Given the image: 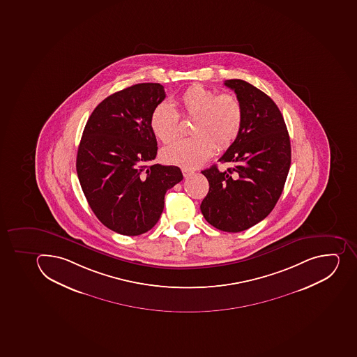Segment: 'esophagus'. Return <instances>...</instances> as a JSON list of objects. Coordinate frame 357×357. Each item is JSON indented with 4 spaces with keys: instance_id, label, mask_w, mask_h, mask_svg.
<instances>
[{
    "instance_id": "34e87169",
    "label": "esophagus",
    "mask_w": 357,
    "mask_h": 357,
    "mask_svg": "<svg viewBox=\"0 0 357 357\" xmlns=\"http://www.w3.org/2000/svg\"><path fill=\"white\" fill-rule=\"evenodd\" d=\"M182 173H183V176L184 177H189V176H191V175H192L193 173H195V172L193 171H191V169H189V168H182Z\"/></svg>"
}]
</instances>
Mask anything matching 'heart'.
Masks as SVG:
<instances>
[{
  "mask_svg": "<svg viewBox=\"0 0 357 357\" xmlns=\"http://www.w3.org/2000/svg\"><path fill=\"white\" fill-rule=\"evenodd\" d=\"M182 115L192 117L193 137L180 139L162 151L165 162L184 168L198 167L211 158L216 144L227 149L239 135L243 121V109L236 96L192 85L178 98ZM152 133L162 143H171L178 133V115L168 103L162 102L150 116Z\"/></svg>",
  "mask_w": 357,
  "mask_h": 357,
  "instance_id": "1",
  "label": "heart"
}]
</instances>
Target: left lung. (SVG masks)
I'll return each mask as SVG.
<instances>
[{
  "label": "left lung",
  "instance_id": "8db88e82",
  "mask_svg": "<svg viewBox=\"0 0 357 357\" xmlns=\"http://www.w3.org/2000/svg\"><path fill=\"white\" fill-rule=\"evenodd\" d=\"M243 109L241 130L220 158L233 167L216 165L202 173L209 191L202 200L208 223L225 232H241L266 218L282 193L291 162L284 119L270 96L242 79H229Z\"/></svg>",
  "mask_w": 357,
  "mask_h": 357
}]
</instances>
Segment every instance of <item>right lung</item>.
Here are the masks:
<instances>
[{"label":"right lung","mask_w":357,"mask_h":357,"mask_svg":"<svg viewBox=\"0 0 357 357\" xmlns=\"http://www.w3.org/2000/svg\"><path fill=\"white\" fill-rule=\"evenodd\" d=\"M165 96L158 83L109 96L91 114L78 146L76 171L85 198L100 222L123 236L155 227L165 193L183 180L176 166L148 165L158 149L150 116Z\"/></svg>","instance_id":"obj_1"}]
</instances>
